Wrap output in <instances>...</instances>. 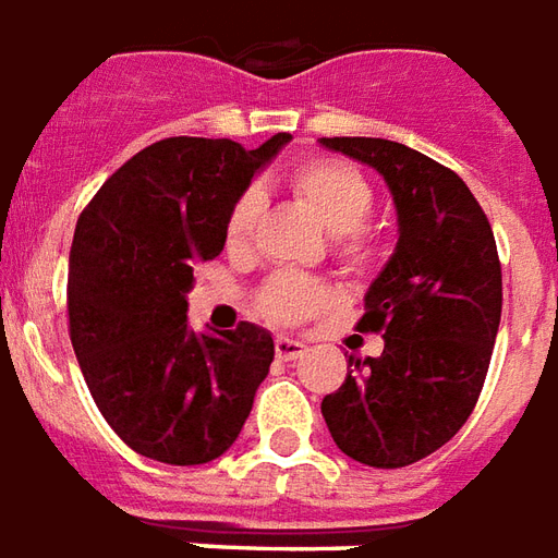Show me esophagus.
Returning a JSON list of instances; mask_svg holds the SVG:
<instances>
[{
	"mask_svg": "<svg viewBox=\"0 0 558 558\" xmlns=\"http://www.w3.org/2000/svg\"><path fill=\"white\" fill-rule=\"evenodd\" d=\"M308 348L303 344V341L296 339H284V336H279L276 339V356L282 360V363H291V360H300L303 353H306Z\"/></svg>",
	"mask_w": 558,
	"mask_h": 558,
	"instance_id": "1",
	"label": "esophagus"
}]
</instances>
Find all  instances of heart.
<instances>
[{"mask_svg":"<svg viewBox=\"0 0 558 558\" xmlns=\"http://www.w3.org/2000/svg\"><path fill=\"white\" fill-rule=\"evenodd\" d=\"M288 184L324 231L332 234V252L348 270L365 274L380 262V240L365 229V219L374 207V190L360 169L336 157H312L291 169ZM258 217L262 193H240L226 217V250L231 255H246L252 250ZM332 303L336 294L327 282L296 274L274 276L258 294L262 315L274 324H300L327 312Z\"/></svg>","mask_w":558,"mask_h":558,"instance_id":"obj_1","label":"heart"}]
</instances>
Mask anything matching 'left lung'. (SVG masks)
I'll return each instance as SVG.
<instances>
[{
    "mask_svg": "<svg viewBox=\"0 0 558 558\" xmlns=\"http://www.w3.org/2000/svg\"><path fill=\"white\" fill-rule=\"evenodd\" d=\"M320 145L384 174L398 210L396 252L356 324L384 332V353L351 356L320 413L348 458L398 470L446 446L473 413L502 315V267L485 210L451 169L389 140Z\"/></svg>",
    "mask_w": 558,
    "mask_h": 558,
    "instance_id": "obj_1",
    "label": "left lung"
}]
</instances>
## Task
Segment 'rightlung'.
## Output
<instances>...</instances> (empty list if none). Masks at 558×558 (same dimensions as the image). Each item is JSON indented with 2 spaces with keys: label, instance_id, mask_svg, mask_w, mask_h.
Segmentation results:
<instances>
[{
  "label": "right lung",
  "instance_id": "right-lung-1",
  "mask_svg": "<svg viewBox=\"0 0 558 558\" xmlns=\"http://www.w3.org/2000/svg\"><path fill=\"white\" fill-rule=\"evenodd\" d=\"M291 133L246 150L172 136L130 157L88 202L71 246L68 318L109 428L150 461L195 466L238 440L274 339L255 324L195 336L193 270L226 246V217Z\"/></svg>",
  "mask_w": 558,
  "mask_h": 558
}]
</instances>
